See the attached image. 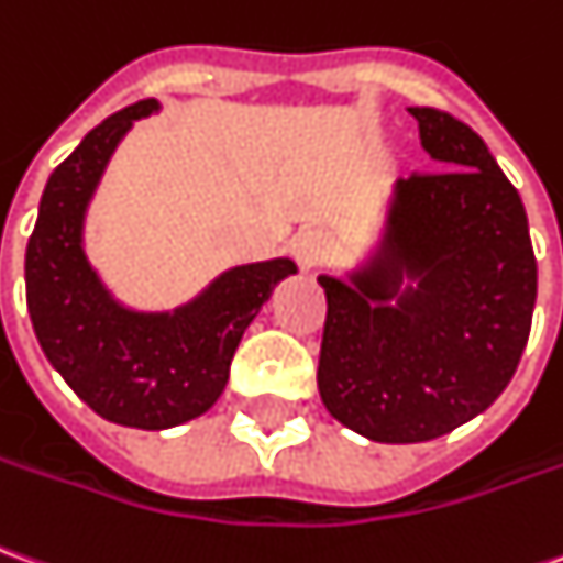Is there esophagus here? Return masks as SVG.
<instances>
[{"instance_id":"esophagus-1","label":"esophagus","mask_w":563,"mask_h":563,"mask_svg":"<svg viewBox=\"0 0 563 563\" xmlns=\"http://www.w3.org/2000/svg\"><path fill=\"white\" fill-rule=\"evenodd\" d=\"M292 255L301 271L320 268L322 262L329 258V241H325V234H322V231H313V228L301 231V234H295Z\"/></svg>"}]
</instances>
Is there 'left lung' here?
Listing matches in <instances>:
<instances>
[{
    "instance_id": "1",
    "label": "left lung",
    "mask_w": 563,
    "mask_h": 563,
    "mask_svg": "<svg viewBox=\"0 0 563 563\" xmlns=\"http://www.w3.org/2000/svg\"><path fill=\"white\" fill-rule=\"evenodd\" d=\"M442 173L396 179L384 238L325 289L317 387L329 415L372 442H430L482 415L530 335L537 258L528 213L485 140L411 106Z\"/></svg>"
}]
</instances>
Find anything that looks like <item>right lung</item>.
Here are the masks:
<instances>
[{"instance_id": "add662e5", "label": "right lung", "mask_w": 563, "mask_h": 563, "mask_svg": "<svg viewBox=\"0 0 563 563\" xmlns=\"http://www.w3.org/2000/svg\"><path fill=\"white\" fill-rule=\"evenodd\" d=\"M158 100L109 115L51 173L26 243V308L48 363L100 418L167 430L222 396L234 350L274 286L295 274L271 258L219 274L176 310L143 313L112 298L85 255V213L121 136Z\"/></svg>"}]
</instances>
